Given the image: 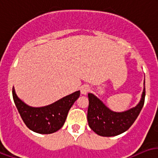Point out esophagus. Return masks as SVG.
I'll list each match as a JSON object with an SVG mask.
<instances>
[{
	"label": "esophagus",
	"instance_id": "1",
	"mask_svg": "<svg viewBox=\"0 0 158 158\" xmlns=\"http://www.w3.org/2000/svg\"><path fill=\"white\" fill-rule=\"evenodd\" d=\"M90 92V86L88 85H83L81 87V93L82 95H86Z\"/></svg>",
	"mask_w": 158,
	"mask_h": 158
}]
</instances>
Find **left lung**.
<instances>
[{"label": "left lung", "instance_id": "left-lung-1", "mask_svg": "<svg viewBox=\"0 0 158 158\" xmlns=\"http://www.w3.org/2000/svg\"><path fill=\"white\" fill-rule=\"evenodd\" d=\"M88 99L87 121L90 128L102 137L117 136L128 130L143 107L145 101V81L139 102L126 111H112L92 93H88Z\"/></svg>", "mask_w": 158, "mask_h": 158}]
</instances>
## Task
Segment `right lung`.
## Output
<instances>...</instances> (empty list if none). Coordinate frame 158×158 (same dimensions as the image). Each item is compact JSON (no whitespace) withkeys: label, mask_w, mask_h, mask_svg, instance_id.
<instances>
[{"label":"right lung","mask_w":158,"mask_h":158,"mask_svg":"<svg viewBox=\"0 0 158 158\" xmlns=\"http://www.w3.org/2000/svg\"><path fill=\"white\" fill-rule=\"evenodd\" d=\"M12 96L16 108L27 127L36 133L51 134L62 127L68 111L80 97V91L67 95L52 104L39 107L29 106L20 99L14 86Z\"/></svg>","instance_id":"right-lung-1"}]
</instances>
